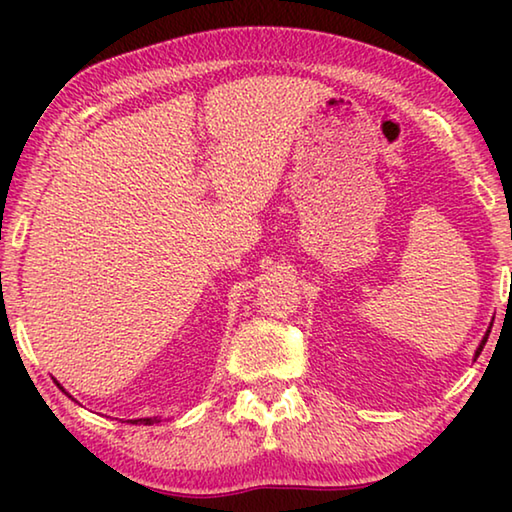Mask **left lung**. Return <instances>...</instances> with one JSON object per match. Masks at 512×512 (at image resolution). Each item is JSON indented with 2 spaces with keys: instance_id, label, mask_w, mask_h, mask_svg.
Wrapping results in <instances>:
<instances>
[{
  "instance_id": "8db88e82",
  "label": "left lung",
  "mask_w": 512,
  "mask_h": 512,
  "mask_svg": "<svg viewBox=\"0 0 512 512\" xmlns=\"http://www.w3.org/2000/svg\"><path fill=\"white\" fill-rule=\"evenodd\" d=\"M490 327H492V325H490ZM488 334H490V329H488ZM488 334H485V336H483V341H481V345H479V350H476V354H479V352L483 350V345H485V341H488Z\"/></svg>"
}]
</instances>
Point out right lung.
I'll return each instance as SVG.
<instances>
[{"label": "right lung", "mask_w": 512, "mask_h": 512, "mask_svg": "<svg viewBox=\"0 0 512 512\" xmlns=\"http://www.w3.org/2000/svg\"><path fill=\"white\" fill-rule=\"evenodd\" d=\"M60 386V384H58ZM63 388V386H60ZM153 422H160L158 418H140V420H131V424H153Z\"/></svg>", "instance_id": "1"}]
</instances>
